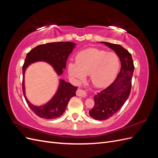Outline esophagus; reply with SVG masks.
I'll return each mask as SVG.
<instances>
[{
    "mask_svg": "<svg viewBox=\"0 0 158 158\" xmlns=\"http://www.w3.org/2000/svg\"><path fill=\"white\" fill-rule=\"evenodd\" d=\"M76 95H77L78 96L85 98V97L87 96V92L85 89H78L77 91H76Z\"/></svg>",
    "mask_w": 158,
    "mask_h": 158,
    "instance_id": "esophagus-1",
    "label": "esophagus"
}]
</instances>
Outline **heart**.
Returning a JSON list of instances; mask_svg holds the SVG:
<instances>
[{
  "label": "heart",
  "instance_id": "1",
  "mask_svg": "<svg viewBox=\"0 0 158 158\" xmlns=\"http://www.w3.org/2000/svg\"><path fill=\"white\" fill-rule=\"evenodd\" d=\"M119 60L114 52H107L96 48H88L76 55V63L68 64V71L79 80L89 75L96 87L107 86L115 78L119 69Z\"/></svg>",
  "mask_w": 158,
  "mask_h": 158
}]
</instances>
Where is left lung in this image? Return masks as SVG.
Returning a JSON list of instances; mask_svg holds the SVG:
<instances>
[{
    "label": "left lung",
    "mask_w": 158,
    "mask_h": 158,
    "mask_svg": "<svg viewBox=\"0 0 158 158\" xmlns=\"http://www.w3.org/2000/svg\"><path fill=\"white\" fill-rule=\"evenodd\" d=\"M113 49L121 60V68L117 78L106 89L95 95L94 106L89 116L98 121L106 120L118 111L131 94L134 66L131 54L117 44L102 42Z\"/></svg>",
    "instance_id": "1"
}]
</instances>
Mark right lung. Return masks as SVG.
I'll use <instances>...</instances> for the list:
<instances>
[{
  "label": "right lung",
  "instance_id": "right-lung-1",
  "mask_svg": "<svg viewBox=\"0 0 158 158\" xmlns=\"http://www.w3.org/2000/svg\"><path fill=\"white\" fill-rule=\"evenodd\" d=\"M76 45L74 43L69 41L49 43L35 47L27 54L22 66V90L28 106L38 117L45 119L60 117L64 113L70 99L76 95L78 87L60 80L59 89L51 101L45 106H34L29 102L25 95L24 73L26 68L34 62L44 60L51 64L57 74L60 75L63 73V69L66 68L69 55L75 48Z\"/></svg>",
  "mask_w": 158,
  "mask_h": 158
}]
</instances>
